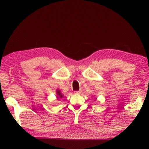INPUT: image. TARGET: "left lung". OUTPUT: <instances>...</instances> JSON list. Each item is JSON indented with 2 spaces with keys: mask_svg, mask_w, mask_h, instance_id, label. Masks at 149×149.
Here are the masks:
<instances>
[{
  "mask_svg": "<svg viewBox=\"0 0 149 149\" xmlns=\"http://www.w3.org/2000/svg\"><path fill=\"white\" fill-rule=\"evenodd\" d=\"M56 92H57V98H58V97L62 98L63 97V95H62V93H61V91L59 89H57Z\"/></svg>",
  "mask_w": 149,
  "mask_h": 149,
  "instance_id": "obj_1",
  "label": "left lung"
}]
</instances>
